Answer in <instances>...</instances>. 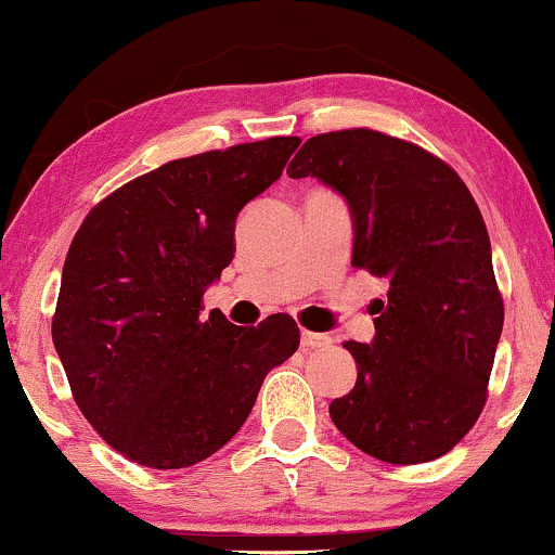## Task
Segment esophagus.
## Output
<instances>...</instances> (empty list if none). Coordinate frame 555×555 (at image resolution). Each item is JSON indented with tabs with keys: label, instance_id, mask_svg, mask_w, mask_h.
I'll return each instance as SVG.
<instances>
[{
	"label": "esophagus",
	"instance_id": "34e87169",
	"mask_svg": "<svg viewBox=\"0 0 555 555\" xmlns=\"http://www.w3.org/2000/svg\"><path fill=\"white\" fill-rule=\"evenodd\" d=\"M299 344H302L305 351H310V349H325V346L331 344V338L323 336V333L302 331V333H299Z\"/></svg>",
	"mask_w": 555,
	"mask_h": 555
}]
</instances>
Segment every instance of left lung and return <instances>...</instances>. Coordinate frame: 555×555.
<instances>
[{
    "mask_svg": "<svg viewBox=\"0 0 555 555\" xmlns=\"http://www.w3.org/2000/svg\"><path fill=\"white\" fill-rule=\"evenodd\" d=\"M286 172L341 193L351 263L387 284L372 344H344L357 383L331 403L333 424L385 463L442 457L483 411L504 325L489 232L468 185L422 146L372 129L307 139Z\"/></svg>",
    "mask_w": 555,
    "mask_h": 555,
    "instance_id": "left-lung-1",
    "label": "left lung"
}]
</instances>
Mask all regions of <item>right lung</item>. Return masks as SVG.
I'll use <instances>...</instances> for the list:
<instances>
[{"mask_svg": "<svg viewBox=\"0 0 555 555\" xmlns=\"http://www.w3.org/2000/svg\"><path fill=\"white\" fill-rule=\"evenodd\" d=\"M297 137L172 159L103 198L64 260L51 323L79 411L144 468H189L245 424L260 385L299 346L284 312L237 328L202 318L235 256L245 204L282 178Z\"/></svg>", "mask_w": 555, "mask_h": 555, "instance_id": "obj_1", "label": "right lung"}]
</instances>
